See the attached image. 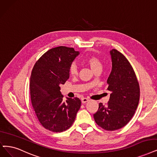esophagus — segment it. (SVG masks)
Instances as JSON below:
<instances>
[{
    "mask_svg": "<svg viewBox=\"0 0 157 157\" xmlns=\"http://www.w3.org/2000/svg\"><path fill=\"white\" fill-rule=\"evenodd\" d=\"M81 101H82V103L84 104V103H86L87 102H88L89 99L87 98H82V99H81Z\"/></svg>",
    "mask_w": 157,
    "mask_h": 157,
    "instance_id": "34e87169",
    "label": "esophagus"
}]
</instances>
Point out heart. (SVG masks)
<instances>
[{
  "mask_svg": "<svg viewBox=\"0 0 157 157\" xmlns=\"http://www.w3.org/2000/svg\"><path fill=\"white\" fill-rule=\"evenodd\" d=\"M86 62L88 64L91 70L95 71L98 70H101L103 67V64L102 60H100V58H98L97 56L95 55H91L90 57H87L86 59ZM78 72V66L75 63V62H73L70 67V73L71 75H75L77 74Z\"/></svg>",
  "mask_w": 157,
  "mask_h": 157,
  "instance_id": "b5f03b06",
  "label": "heart"
}]
</instances>
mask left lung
I'll list each match as a JSON object with an SVG mask.
<instances>
[{"label":"left lung","mask_w":157,"mask_h":157,"mask_svg":"<svg viewBox=\"0 0 157 157\" xmlns=\"http://www.w3.org/2000/svg\"><path fill=\"white\" fill-rule=\"evenodd\" d=\"M111 72L107 80V90L111 92L108 104H99L93 115L95 122L107 131L124 127L133 117L139 105L140 87L129 62L118 50L110 51Z\"/></svg>","instance_id":"1"}]
</instances>
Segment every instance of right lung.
<instances>
[{
    "label": "right lung",
    "instance_id": "add662e5",
    "mask_svg": "<svg viewBox=\"0 0 157 157\" xmlns=\"http://www.w3.org/2000/svg\"><path fill=\"white\" fill-rule=\"evenodd\" d=\"M78 54L73 48H52L36 62L31 71V104L42 126L53 132L70 128L80 108L81 101L77 97L62 101L60 91V85L70 77V67Z\"/></svg>",
    "mask_w": 157,
    "mask_h": 157
}]
</instances>
